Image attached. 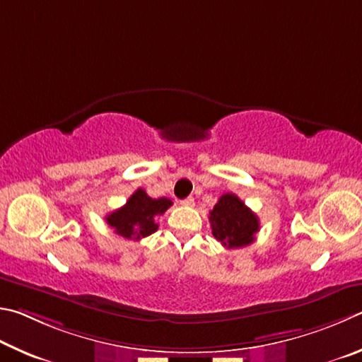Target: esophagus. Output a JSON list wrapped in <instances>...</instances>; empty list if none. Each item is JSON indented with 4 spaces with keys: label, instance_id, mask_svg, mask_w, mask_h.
I'll return each instance as SVG.
<instances>
[{
    "label": "esophagus",
    "instance_id": "obj_1",
    "mask_svg": "<svg viewBox=\"0 0 362 362\" xmlns=\"http://www.w3.org/2000/svg\"><path fill=\"white\" fill-rule=\"evenodd\" d=\"M181 205H185V206H194V205H195V200H194V197H187V199H185V200H181Z\"/></svg>",
    "mask_w": 362,
    "mask_h": 362
}]
</instances>
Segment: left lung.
<instances>
[{
    "label": "left lung",
    "mask_w": 362,
    "mask_h": 362,
    "mask_svg": "<svg viewBox=\"0 0 362 362\" xmlns=\"http://www.w3.org/2000/svg\"><path fill=\"white\" fill-rule=\"evenodd\" d=\"M210 224L214 238L229 250L251 245L259 232V218L230 192L221 195L210 211Z\"/></svg>",
    "instance_id": "8db88e82"
}]
</instances>
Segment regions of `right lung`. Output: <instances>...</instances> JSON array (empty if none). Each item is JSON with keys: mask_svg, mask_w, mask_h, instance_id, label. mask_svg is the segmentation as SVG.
<instances>
[{"mask_svg": "<svg viewBox=\"0 0 362 362\" xmlns=\"http://www.w3.org/2000/svg\"><path fill=\"white\" fill-rule=\"evenodd\" d=\"M173 202L167 197L151 199L144 189H136L124 206L107 214L106 223L117 235L129 240H139L149 237L157 230L158 226L156 224V218L167 211Z\"/></svg>", "mask_w": 362, "mask_h": 362, "instance_id": "1", "label": "right lung"}]
</instances>
